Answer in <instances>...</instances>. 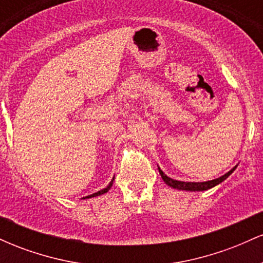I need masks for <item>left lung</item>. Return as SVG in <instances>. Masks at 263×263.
I'll list each match as a JSON object with an SVG mask.
<instances>
[{
	"label": "left lung",
	"mask_w": 263,
	"mask_h": 263,
	"mask_svg": "<svg viewBox=\"0 0 263 263\" xmlns=\"http://www.w3.org/2000/svg\"><path fill=\"white\" fill-rule=\"evenodd\" d=\"M236 168H237V164L235 165L231 171H229L228 173H225L224 176L216 178V179H213V180H206V182H182V180L172 179V178L168 177L167 174L163 173V171L159 167H158V171H159V174H161L162 179L164 180V183L167 184V185H170L171 188L178 189V190H186V192H203V190L211 189L221 182H224L226 178L230 176Z\"/></svg>",
	"instance_id": "obj_1"
}]
</instances>
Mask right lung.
Returning a JSON list of instances; mask_svg holds the SVG:
<instances>
[{"label": "right lung", "instance_id": "1", "mask_svg": "<svg viewBox=\"0 0 263 263\" xmlns=\"http://www.w3.org/2000/svg\"><path fill=\"white\" fill-rule=\"evenodd\" d=\"M114 180H115V177L112 178V180H111V182L108 183V185L106 186V188H104V189L99 190V192L93 193V194H91V195H87V197H84L83 199H90V198H95V197H99V195H102V194H105V193H107L108 190H110L111 186H112V184H114Z\"/></svg>", "mask_w": 263, "mask_h": 263}]
</instances>
